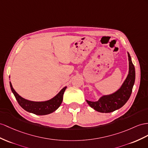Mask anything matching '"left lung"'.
<instances>
[{"label": "left lung", "instance_id": "obj_1", "mask_svg": "<svg viewBox=\"0 0 148 148\" xmlns=\"http://www.w3.org/2000/svg\"><path fill=\"white\" fill-rule=\"evenodd\" d=\"M127 56L129 60L128 74L119 89L110 94L103 95L97 101L86 100L90 106L96 111L104 113L113 112L123 107L130 99L135 81V68L128 52Z\"/></svg>", "mask_w": 148, "mask_h": 148}]
</instances>
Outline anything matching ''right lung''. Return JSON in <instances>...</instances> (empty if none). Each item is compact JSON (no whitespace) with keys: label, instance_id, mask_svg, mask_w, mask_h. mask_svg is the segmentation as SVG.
Instances as JSON below:
<instances>
[{"label":"right lung","instance_id":"add662e5","mask_svg":"<svg viewBox=\"0 0 148 148\" xmlns=\"http://www.w3.org/2000/svg\"><path fill=\"white\" fill-rule=\"evenodd\" d=\"M11 90L17 101L18 103L26 111L35 114L36 115H47L54 112L59 108L63 100V95L67 87H64L59 92L51 98V99L45 101H32L25 99L18 95L17 92L13 88L10 81Z\"/></svg>","mask_w":148,"mask_h":148}]
</instances>
